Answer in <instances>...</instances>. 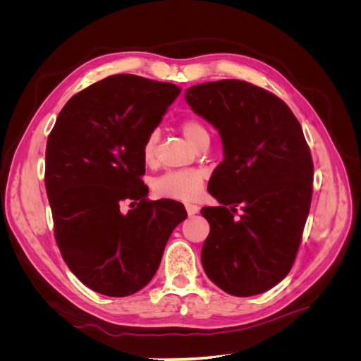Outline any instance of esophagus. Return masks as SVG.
Masks as SVG:
<instances>
[{
  "label": "esophagus",
  "mask_w": 361,
  "mask_h": 361,
  "mask_svg": "<svg viewBox=\"0 0 361 361\" xmlns=\"http://www.w3.org/2000/svg\"><path fill=\"white\" fill-rule=\"evenodd\" d=\"M185 209H187V214L191 216V215L199 214L200 207H199L197 204H191V203H187V204H185Z\"/></svg>",
  "instance_id": "esophagus-1"
}]
</instances>
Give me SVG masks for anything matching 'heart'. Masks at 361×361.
Returning a JSON list of instances; mask_svg holds the SVG:
<instances>
[{
  "label": "heart",
  "instance_id": "heart-1",
  "mask_svg": "<svg viewBox=\"0 0 361 361\" xmlns=\"http://www.w3.org/2000/svg\"><path fill=\"white\" fill-rule=\"evenodd\" d=\"M183 137L187 138L188 143L194 147L200 140L209 137L207 129L199 122V120L188 118L185 120L180 126ZM158 141V134L152 133L143 146V158L146 162H152L155 157V147ZM203 188V173L194 169L174 170L161 174L159 178L154 180V191L157 195L164 199L173 200H194L199 197Z\"/></svg>",
  "mask_w": 361,
  "mask_h": 361
}]
</instances>
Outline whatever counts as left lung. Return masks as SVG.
Returning <instances> with one entry per match:
<instances>
[{"mask_svg":"<svg viewBox=\"0 0 361 361\" xmlns=\"http://www.w3.org/2000/svg\"><path fill=\"white\" fill-rule=\"evenodd\" d=\"M185 101L218 130L224 155L207 185L221 206L202 209L211 226L203 269L235 297L267 292L290 271L310 211L313 162L301 125L277 96L239 80L192 85Z\"/></svg>","mask_w":361,"mask_h":361,"instance_id":"1","label":"left lung"}]
</instances>
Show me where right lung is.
I'll use <instances>...</instances> for the list:
<instances>
[{"instance_id": "add662e5", "label": "right lung", "mask_w": 361, "mask_h": 361, "mask_svg": "<svg viewBox=\"0 0 361 361\" xmlns=\"http://www.w3.org/2000/svg\"><path fill=\"white\" fill-rule=\"evenodd\" d=\"M179 93L170 82L108 76L71 97L48 137L45 185L57 244L94 292L126 297L143 289L187 218L179 202H149L140 179L145 141ZM126 198L137 207L123 214Z\"/></svg>"}]
</instances>
